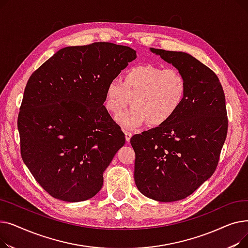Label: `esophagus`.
Wrapping results in <instances>:
<instances>
[{
    "label": "esophagus",
    "mask_w": 248,
    "mask_h": 248,
    "mask_svg": "<svg viewBox=\"0 0 248 248\" xmlns=\"http://www.w3.org/2000/svg\"><path fill=\"white\" fill-rule=\"evenodd\" d=\"M124 135H125V140H126V142H129V140H131V138H132L133 134L129 133V132H124Z\"/></svg>",
    "instance_id": "obj_1"
}]
</instances>
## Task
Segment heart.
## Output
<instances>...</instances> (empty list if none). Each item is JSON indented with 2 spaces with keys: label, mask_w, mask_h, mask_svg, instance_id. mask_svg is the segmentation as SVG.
I'll list each match as a JSON object with an SVG mask.
<instances>
[{
  "label": "heart",
  "mask_w": 248,
  "mask_h": 248,
  "mask_svg": "<svg viewBox=\"0 0 248 248\" xmlns=\"http://www.w3.org/2000/svg\"><path fill=\"white\" fill-rule=\"evenodd\" d=\"M186 94L187 80L180 70L144 64L124 71L122 81L112 79L108 83L104 106L116 115L132 102L131 110L116 117L124 127L136 128L146 122L160 126L178 112Z\"/></svg>",
  "instance_id": "b5f03b06"
}]
</instances>
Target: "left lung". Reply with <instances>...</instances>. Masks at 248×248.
<instances>
[{
  "instance_id": "1",
  "label": "left lung",
  "mask_w": 248,
  "mask_h": 248,
  "mask_svg": "<svg viewBox=\"0 0 248 248\" xmlns=\"http://www.w3.org/2000/svg\"><path fill=\"white\" fill-rule=\"evenodd\" d=\"M184 74L187 94L163 125L135 135V182L146 197L160 202L185 199L216 170L227 135L224 91L217 75L192 55L150 48Z\"/></svg>"
}]
</instances>
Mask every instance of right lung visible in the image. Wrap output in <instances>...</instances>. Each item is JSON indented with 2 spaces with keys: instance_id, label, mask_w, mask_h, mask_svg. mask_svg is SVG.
Instances as JSON below:
<instances>
[{
  "instance_id": "right-lung-1",
  "label": "right lung",
  "mask_w": 248,
  "mask_h": 248,
  "mask_svg": "<svg viewBox=\"0 0 248 248\" xmlns=\"http://www.w3.org/2000/svg\"><path fill=\"white\" fill-rule=\"evenodd\" d=\"M137 58L108 42L65 47L29 78L18 116L22 159L40 186L65 202L93 198L125 142L103 106L108 83Z\"/></svg>"
}]
</instances>
